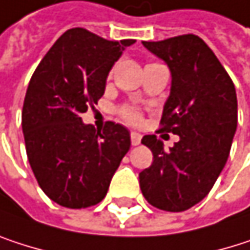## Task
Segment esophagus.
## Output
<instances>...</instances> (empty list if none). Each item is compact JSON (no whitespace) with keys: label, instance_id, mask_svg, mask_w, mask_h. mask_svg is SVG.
<instances>
[{"label":"esophagus","instance_id":"34e87169","mask_svg":"<svg viewBox=\"0 0 250 250\" xmlns=\"http://www.w3.org/2000/svg\"><path fill=\"white\" fill-rule=\"evenodd\" d=\"M141 134H138V132H131V143H132V146H138L140 143H141Z\"/></svg>","mask_w":250,"mask_h":250}]
</instances>
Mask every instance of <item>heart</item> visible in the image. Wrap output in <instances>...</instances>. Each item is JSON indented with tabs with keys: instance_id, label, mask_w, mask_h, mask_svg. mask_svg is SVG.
I'll return each instance as SVG.
<instances>
[{
	"instance_id": "heart-1",
	"label": "heart",
	"mask_w": 250,
	"mask_h": 250,
	"mask_svg": "<svg viewBox=\"0 0 250 250\" xmlns=\"http://www.w3.org/2000/svg\"><path fill=\"white\" fill-rule=\"evenodd\" d=\"M119 113L129 124H140L141 122V113L135 107H132V106H124L119 110Z\"/></svg>"
}]
</instances>
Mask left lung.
<instances>
[{
    "mask_svg": "<svg viewBox=\"0 0 250 250\" xmlns=\"http://www.w3.org/2000/svg\"><path fill=\"white\" fill-rule=\"evenodd\" d=\"M143 45L170 69V94L160 124L179 141L166 151L156 135L143 137L153 163L140 173V188L153 207L181 212L208 195L226 166L237 128L236 88L214 52L195 35Z\"/></svg>",
    "mask_w": 250,
    "mask_h": 250,
    "instance_id": "8db88e82",
    "label": "left lung"
}]
</instances>
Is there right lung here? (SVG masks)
<instances>
[{"label":"right lung","mask_w":250,"mask_h":250,"mask_svg":"<svg viewBox=\"0 0 250 250\" xmlns=\"http://www.w3.org/2000/svg\"><path fill=\"white\" fill-rule=\"evenodd\" d=\"M134 43L69 29L32 75L21 113L26 153L39 187L62 207L99 204L131 147L124 125L96 129L81 113L103 96L109 71Z\"/></svg>","instance_id":"right-lung-1"}]
</instances>
